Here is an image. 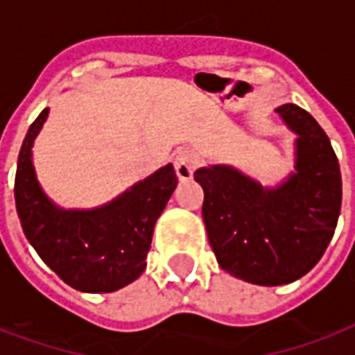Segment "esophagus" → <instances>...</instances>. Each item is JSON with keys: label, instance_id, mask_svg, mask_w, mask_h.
Returning a JSON list of instances; mask_svg holds the SVG:
<instances>
[{"label": "esophagus", "instance_id": "1", "mask_svg": "<svg viewBox=\"0 0 355 355\" xmlns=\"http://www.w3.org/2000/svg\"><path fill=\"white\" fill-rule=\"evenodd\" d=\"M198 165V156L191 150H178L175 156V171L180 180H190Z\"/></svg>", "mask_w": 355, "mask_h": 355}]
</instances>
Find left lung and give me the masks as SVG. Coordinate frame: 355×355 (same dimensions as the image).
Returning a JSON list of instances; mask_svg holds the SVG:
<instances>
[{
    "instance_id": "obj_1",
    "label": "left lung",
    "mask_w": 355,
    "mask_h": 355,
    "mask_svg": "<svg viewBox=\"0 0 355 355\" xmlns=\"http://www.w3.org/2000/svg\"><path fill=\"white\" fill-rule=\"evenodd\" d=\"M295 141V173L277 188L230 165L196 171L205 191L203 220L220 267L259 286L304 277L324 256L340 214L343 180L329 137L293 103L275 109Z\"/></svg>"
}]
</instances>
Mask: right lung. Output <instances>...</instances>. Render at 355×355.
<instances>
[{
    "label": "right lung",
    "mask_w": 355,
    "mask_h": 355,
    "mask_svg": "<svg viewBox=\"0 0 355 355\" xmlns=\"http://www.w3.org/2000/svg\"><path fill=\"white\" fill-rule=\"evenodd\" d=\"M46 116L49 109L35 118L18 154L15 201L24 235L71 288L88 293L120 290L143 275L154 225L177 188V173L165 165L92 211L60 209L41 190L31 162V146Z\"/></svg>",
    "instance_id": "1"
}]
</instances>
